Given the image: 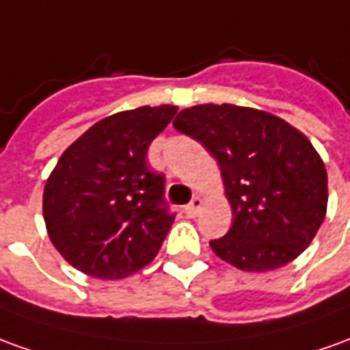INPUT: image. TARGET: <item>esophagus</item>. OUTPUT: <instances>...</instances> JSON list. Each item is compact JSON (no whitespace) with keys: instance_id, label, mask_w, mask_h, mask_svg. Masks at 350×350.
I'll return each mask as SVG.
<instances>
[{"instance_id":"esophagus-1","label":"esophagus","mask_w":350,"mask_h":350,"mask_svg":"<svg viewBox=\"0 0 350 350\" xmlns=\"http://www.w3.org/2000/svg\"><path fill=\"white\" fill-rule=\"evenodd\" d=\"M200 208H202V199H200V197H193L191 202L185 206V214H187V216L195 217L197 214H199Z\"/></svg>"}]
</instances>
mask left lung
<instances>
[{"mask_svg": "<svg viewBox=\"0 0 350 350\" xmlns=\"http://www.w3.org/2000/svg\"><path fill=\"white\" fill-rule=\"evenodd\" d=\"M172 124L221 168L233 226L210 241L217 258L243 271H271L311 244L326 216L328 176L299 131L267 111L233 104L187 107Z\"/></svg>", "mask_w": 350, "mask_h": 350, "instance_id": "1", "label": "left lung"}]
</instances>
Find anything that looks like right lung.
<instances>
[{
	"mask_svg": "<svg viewBox=\"0 0 350 350\" xmlns=\"http://www.w3.org/2000/svg\"><path fill=\"white\" fill-rule=\"evenodd\" d=\"M176 106L136 107L92 124L62 153L43 193L55 248L96 278H123L161 250L174 212L165 176L151 172L148 150Z\"/></svg>",
	"mask_w": 350,
	"mask_h": 350,
	"instance_id": "1",
	"label": "right lung"
}]
</instances>
